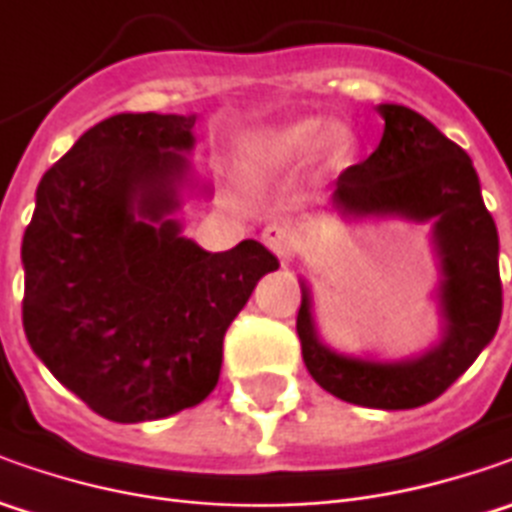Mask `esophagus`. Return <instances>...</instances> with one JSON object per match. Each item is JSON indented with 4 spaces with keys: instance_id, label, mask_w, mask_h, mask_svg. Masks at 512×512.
<instances>
[{
    "instance_id": "esophagus-1",
    "label": "esophagus",
    "mask_w": 512,
    "mask_h": 512,
    "mask_svg": "<svg viewBox=\"0 0 512 512\" xmlns=\"http://www.w3.org/2000/svg\"><path fill=\"white\" fill-rule=\"evenodd\" d=\"M262 242H265L279 259H287V253H290V245H293V230L287 225H279V222H273V225H267L262 230Z\"/></svg>"
}]
</instances>
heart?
Instances as JSON below:
<instances>
[{"label": "heart", "instance_id": "b5f03b06", "mask_svg": "<svg viewBox=\"0 0 512 512\" xmlns=\"http://www.w3.org/2000/svg\"><path fill=\"white\" fill-rule=\"evenodd\" d=\"M325 142L327 150L342 153L350 145V133L342 125L327 128L319 119H299L276 130H265L262 136H256L247 148V165H265V162H296L305 159L313 150Z\"/></svg>", "mask_w": 512, "mask_h": 512}]
</instances>
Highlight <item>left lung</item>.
<instances>
[{
    "label": "left lung",
    "instance_id": "obj_1",
    "mask_svg": "<svg viewBox=\"0 0 512 512\" xmlns=\"http://www.w3.org/2000/svg\"><path fill=\"white\" fill-rule=\"evenodd\" d=\"M379 148L336 179L330 210L342 219L430 222L439 262L436 302L442 339L422 356L384 362L339 353L322 342L313 296L302 279L296 333L307 373L336 399L379 410H410L439 399L493 342L502 319L499 233L487 213L470 156L422 113L379 105Z\"/></svg>",
    "mask_w": 512,
    "mask_h": 512
}]
</instances>
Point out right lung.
Returning a JSON list of instances; mask_svg holds the SVG:
<instances>
[{"label": "right lung", "mask_w": 512, "mask_h": 512, "mask_svg": "<svg viewBox=\"0 0 512 512\" xmlns=\"http://www.w3.org/2000/svg\"><path fill=\"white\" fill-rule=\"evenodd\" d=\"M196 113H116L42 176L22 239V325L33 353L110 422L165 419L205 402L222 342L279 262L245 239L207 253L173 216Z\"/></svg>", "instance_id": "1"}]
</instances>
